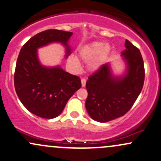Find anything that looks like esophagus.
Segmentation results:
<instances>
[{
	"label": "esophagus",
	"instance_id": "34e87169",
	"mask_svg": "<svg viewBox=\"0 0 161 161\" xmlns=\"http://www.w3.org/2000/svg\"><path fill=\"white\" fill-rule=\"evenodd\" d=\"M86 79L84 78L81 79V86H82V87H84V86H86Z\"/></svg>",
	"mask_w": 161,
	"mask_h": 161
}]
</instances>
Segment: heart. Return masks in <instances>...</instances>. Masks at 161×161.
I'll return each mask as SVG.
<instances>
[{
    "label": "heart",
    "mask_w": 161,
    "mask_h": 161,
    "mask_svg": "<svg viewBox=\"0 0 161 161\" xmlns=\"http://www.w3.org/2000/svg\"><path fill=\"white\" fill-rule=\"evenodd\" d=\"M111 50L110 45L105 44L103 42H93L80 49L79 56L85 62L91 61L89 64V69L96 71L104 65L111 53ZM69 62L72 65H78V61L75 56H71Z\"/></svg>",
    "instance_id": "b5f03b06"
}]
</instances>
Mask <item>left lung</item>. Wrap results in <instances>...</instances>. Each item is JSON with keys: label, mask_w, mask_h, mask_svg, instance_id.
Returning <instances> with one entry per match:
<instances>
[{"label": "left lung", "mask_w": 161, "mask_h": 161, "mask_svg": "<svg viewBox=\"0 0 161 161\" xmlns=\"http://www.w3.org/2000/svg\"><path fill=\"white\" fill-rule=\"evenodd\" d=\"M125 47L121 53L126 64L122 75H114L110 63H106L86 81L88 96L85 106L96 121L108 122L125 114L142 90L145 69L140 51L128 40Z\"/></svg>", "instance_id": "1"}]
</instances>
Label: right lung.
<instances>
[{"instance_id":"right-lung-1","label":"right lung","mask_w":161,"mask_h":161,"mask_svg":"<svg viewBox=\"0 0 161 161\" xmlns=\"http://www.w3.org/2000/svg\"><path fill=\"white\" fill-rule=\"evenodd\" d=\"M72 32L49 29L33 36L23 45L17 58L14 86L19 99L32 114L53 119L62 112L67 102L81 86L80 77L66 72L59 65L47 67L39 61L37 49L53 43L65 47V58L71 54L69 41Z\"/></svg>"}]
</instances>
